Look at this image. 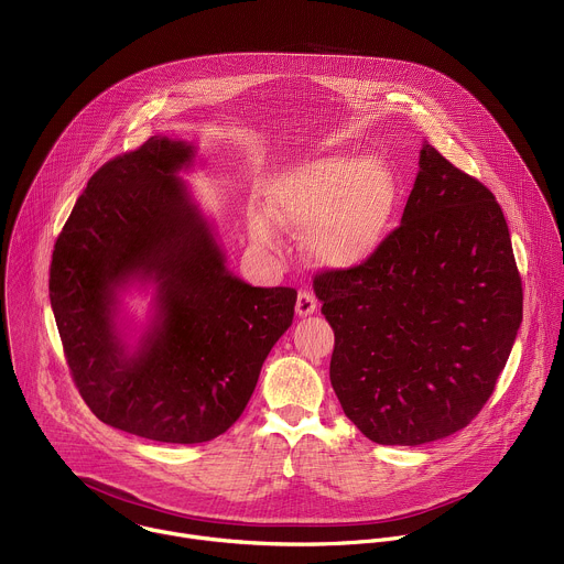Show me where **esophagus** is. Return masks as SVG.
Masks as SVG:
<instances>
[{"instance_id":"34e87169","label":"esophagus","mask_w":564,"mask_h":564,"mask_svg":"<svg viewBox=\"0 0 564 564\" xmlns=\"http://www.w3.org/2000/svg\"><path fill=\"white\" fill-rule=\"evenodd\" d=\"M317 311V300L311 291H300L297 293V302H295V313L300 317H306V315H313Z\"/></svg>"}]
</instances>
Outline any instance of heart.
<instances>
[{
	"mask_svg": "<svg viewBox=\"0 0 564 564\" xmlns=\"http://www.w3.org/2000/svg\"><path fill=\"white\" fill-rule=\"evenodd\" d=\"M399 205V185L381 156H324L284 172L269 189L273 218L293 234L308 231L311 256L330 269L368 262L386 242ZM251 236L275 247L269 220L251 214Z\"/></svg>",
	"mask_w": 564,
	"mask_h": 564,
	"instance_id": "1",
	"label": "heart"
}]
</instances>
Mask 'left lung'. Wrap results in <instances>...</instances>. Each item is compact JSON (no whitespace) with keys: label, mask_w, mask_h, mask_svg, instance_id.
I'll return each instance as SVG.
<instances>
[{"label":"left lung","mask_w":564,"mask_h":564,"mask_svg":"<svg viewBox=\"0 0 564 564\" xmlns=\"http://www.w3.org/2000/svg\"><path fill=\"white\" fill-rule=\"evenodd\" d=\"M335 330L330 383L379 445H421L487 403L522 322V282L494 194L423 145L401 225L352 269L317 271Z\"/></svg>","instance_id":"left-lung-1"}]
</instances>
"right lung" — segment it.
Segmentation results:
<instances>
[{
    "mask_svg": "<svg viewBox=\"0 0 564 564\" xmlns=\"http://www.w3.org/2000/svg\"><path fill=\"white\" fill-rule=\"evenodd\" d=\"M187 143L152 137L88 181L51 262V304L79 394L104 423L161 443H205L247 408L260 368L293 322L297 291L251 286L176 176ZM158 284L137 351L113 322L116 291Z\"/></svg>",
    "mask_w": 564,
    "mask_h": 564,
    "instance_id": "add662e5",
    "label": "right lung"
}]
</instances>
